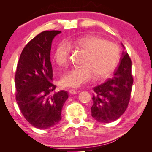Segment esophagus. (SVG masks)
Segmentation results:
<instances>
[{
	"mask_svg": "<svg viewBox=\"0 0 152 152\" xmlns=\"http://www.w3.org/2000/svg\"><path fill=\"white\" fill-rule=\"evenodd\" d=\"M69 92H70V94H77V91H76V90H74V89H70L69 90Z\"/></svg>",
	"mask_w": 152,
	"mask_h": 152,
	"instance_id": "1",
	"label": "esophagus"
}]
</instances>
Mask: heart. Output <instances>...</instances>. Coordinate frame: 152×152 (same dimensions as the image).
<instances>
[{"label":"heart","instance_id":"obj_1","mask_svg":"<svg viewBox=\"0 0 152 152\" xmlns=\"http://www.w3.org/2000/svg\"><path fill=\"white\" fill-rule=\"evenodd\" d=\"M71 49L81 51L84 55L82 66L72 68L64 74L61 84L64 86L78 88L88 82L93 75L95 80L106 78L119 61L120 50L115 43L88 35L59 43L53 56L58 67H63L68 62Z\"/></svg>","mask_w":152,"mask_h":152}]
</instances>
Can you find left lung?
<instances>
[{
	"instance_id": "left-lung-1",
	"label": "left lung",
	"mask_w": 152,
	"mask_h": 152,
	"mask_svg": "<svg viewBox=\"0 0 152 152\" xmlns=\"http://www.w3.org/2000/svg\"><path fill=\"white\" fill-rule=\"evenodd\" d=\"M133 82L132 60L127 52L123 51L114 77L93 88L92 117L97 121L103 123L119 119L128 107Z\"/></svg>"
}]
</instances>
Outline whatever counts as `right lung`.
Masks as SVG:
<instances>
[{
  "instance_id": "add662e5",
  "label": "right lung",
  "mask_w": 152,
  "mask_h": 152,
  "mask_svg": "<svg viewBox=\"0 0 152 152\" xmlns=\"http://www.w3.org/2000/svg\"><path fill=\"white\" fill-rule=\"evenodd\" d=\"M60 31H45L25 45L20 56L15 73L16 101L28 122L39 129H49L61 119L68 92H52L56 86L51 82L50 61L51 42Z\"/></svg>"
}]
</instances>
